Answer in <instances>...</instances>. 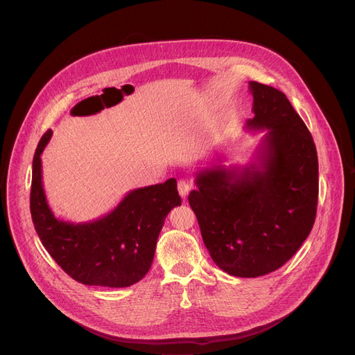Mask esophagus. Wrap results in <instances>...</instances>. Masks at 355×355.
Segmentation results:
<instances>
[{"instance_id":"esophagus-1","label":"esophagus","mask_w":355,"mask_h":355,"mask_svg":"<svg viewBox=\"0 0 355 355\" xmlns=\"http://www.w3.org/2000/svg\"><path fill=\"white\" fill-rule=\"evenodd\" d=\"M190 187H192V184H190V182L187 179H179L178 180V190H179V193H180L182 198L187 196Z\"/></svg>"}]
</instances>
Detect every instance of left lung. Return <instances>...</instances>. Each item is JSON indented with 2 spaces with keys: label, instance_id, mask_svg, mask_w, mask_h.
<instances>
[{
  "label": "left lung",
  "instance_id": "8db88e82",
  "mask_svg": "<svg viewBox=\"0 0 355 355\" xmlns=\"http://www.w3.org/2000/svg\"><path fill=\"white\" fill-rule=\"evenodd\" d=\"M254 118L266 130L249 166L211 165L196 173L189 195L205 246L230 276L259 277L287 263L310 234L318 200L313 136L287 96L249 83Z\"/></svg>",
  "mask_w": 355,
  "mask_h": 355
}]
</instances>
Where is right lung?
<instances>
[{"mask_svg": "<svg viewBox=\"0 0 355 355\" xmlns=\"http://www.w3.org/2000/svg\"><path fill=\"white\" fill-rule=\"evenodd\" d=\"M52 136L42 135L33 160L30 207L34 227L51 257L73 280L87 286L129 287L149 271L168 213L180 206L176 179L130 190L101 219L87 223L60 220L42 187L41 155Z\"/></svg>", "mask_w": 355, "mask_h": 355, "instance_id": "right-lung-1", "label": "right lung"}]
</instances>
